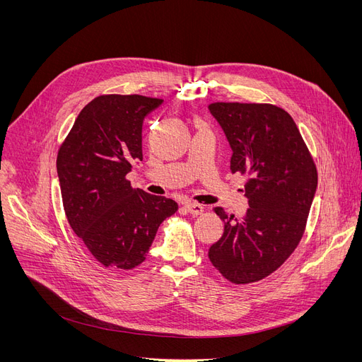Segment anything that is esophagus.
Wrapping results in <instances>:
<instances>
[{
  "instance_id": "1",
  "label": "esophagus",
  "mask_w": 362,
  "mask_h": 362,
  "mask_svg": "<svg viewBox=\"0 0 362 362\" xmlns=\"http://www.w3.org/2000/svg\"><path fill=\"white\" fill-rule=\"evenodd\" d=\"M185 211L189 213V214H192V216H199V214H202V211H204V206H202L201 204L189 202V204L185 205Z\"/></svg>"
}]
</instances>
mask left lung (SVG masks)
I'll return each instance as SVG.
<instances>
[{
	"label": "left lung",
	"mask_w": 362,
	"mask_h": 362,
	"mask_svg": "<svg viewBox=\"0 0 362 362\" xmlns=\"http://www.w3.org/2000/svg\"><path fill=\"white\" fill-rule=\"evenodd\" d=\"M232 148V173L248 176L243 218L221 206L223 236L208 258L229 281H258L276 272L298 246L317 191V168L289 114L272 104L208 105Z\"/></svg>",
	"instance_id": "1"
}]
</instances>
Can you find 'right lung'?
I'll return each mask as SVG.
<instances>
[{"mask_svg":"<svg viewBox=\"0 0 362 362\" xmlns=\"http://www.w3.org/2000/svg\"><path fill=\"white\" fill-rule=\"evenodd\" d=\"M163 100L101 95L79 112L57 156L64 213L92 257L111 270L144 262L160 224L177 204L133 189L126 175L142 161V124Z\"/></svg>","mask_w":362,"mask_h":362,"instance_id":"right-lung-1","label":"right lung"}]
</instances>
